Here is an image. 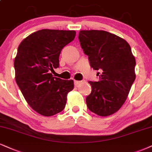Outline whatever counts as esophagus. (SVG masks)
<instances>
[{
  "mask_svg": "<svg viewBox=\"0 0 152 152\" xmlns=\"http://www.w3.org/2000/svg\"><path fill=\"white\" fill-rule=\"evenodd\" d=\"M80 82H81L80 81H77V80H74V84H75V86H77L80 83Z\"/></svg>",
  "mask_w": 152,
  "mask_h": 152,
  "instance_id": "1",
  "label": "esophagus"
}]
</instances>
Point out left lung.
<instances>
[{
	"label": "left lung",
	"instance_id": "left-lung-1",
	"mask_svg": "<svg viewBox=\"0 0 152 152\" xmlns=\"http://www.w3.org/2000/svg\"><path fill=\"white\" fill-rule=\"evenodd\" d=\"M78 39L90 66L99 70V81L88 82L91 92L86 98L87 107L100 116L113 114L125 103L135 80L136 62L130 45L102 30H82Z\"/></svg>",
	"mask_w": 152,
	"mask_h": 152
}]
</instances>
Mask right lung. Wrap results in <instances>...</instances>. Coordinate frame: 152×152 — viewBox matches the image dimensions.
I'll return each mask as SVG.
<instances>
[{
  "label": "right lung",
  "instance_id": "right-lung-1",
  "mask_svg": "<svg viewBox=\"0 0 152 152\" xmlns=\"http://www.w3.org/2000/svg\"><path fill=\"white\" fill-rule=\"evenodd\" d=\"M75 31L42 29L24 39L14 61L15 80L31 108L44 116L64 109L67 95L74 88L72 80L53 77L59 67L62 49L74 40Z\"/></svg>",
  "mask_w": 152,
  "mask_h": 152
}]
</instances>
